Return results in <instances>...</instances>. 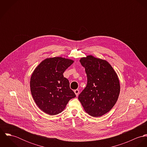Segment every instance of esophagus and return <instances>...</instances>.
Returning a JSON list of instances; mask_svg holds the SVG:
<instances>
[{
	"mask_svg": "<svg viewBox=\"0 0 147 147\" xmlns=\"http://www.w3.org/2000/svg\"><path fill=\"white\" fill-rule=\"evenodd\" d=\"M74 92H75L76 96H78L79 95V89H75V90H74Z\"/></svg>",
	"mask_w": 147,
	"mask_h": 147,
	"instance_id": "obj_1",
	"label": "esophagus"
}]
</instances>
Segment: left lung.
Returning <instances> with one entry per match:
<instances>
[{
    "label": "left lung",
    "instance_id": "obj_1",
    "mask_svg": "<svg viewBox=\"0 0 147 147\" xmlns=\"http://www.w3.org/2000/svg\"><path fill=\"white\" fill-rule=\"evenodd\" d=\"M80 62L85 68L87 84L78 98L88 114L101 117L117 101L120 92L118 76L107 61L92 55L81 58Z\"/></svg>",
    "mask_w": 147,
    "mask_h": 147
}]
</instances>
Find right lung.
<instances>
[{
    "mask_svg": "<svg viewBox=\"0 0 147 147\" xmlns=\"http://www.w3.org/2000/svg\"><path fill=\"white\" fill-rule=\"evenodd\" d=\"M74 61L62 57L47 58L34 69L30 82L31 93L36 104L45 113H61L68 101L76 97L63 74Z\"/></svg>",
    "mask_w": 147,
    "mask_h": 147,
    "instance_id": "obj_1",
    "label": "right lung"
}]
</instances>
